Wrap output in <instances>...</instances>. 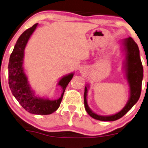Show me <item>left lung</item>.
Returning a JSON list of instances; mask_svg holds the SVG:
<instances>
[{
	"mask_svg": "<svg viewBox=\"0 0 148 148\" xmlns=\"http://www.w3.org/2000/svg\"><path fill=\"white\" fill-rule=\"evenodd\" d=\"M125 52V61L123 69L130 87V97L123 109L114 114L102 116L96 114L90 110L87 103V92L88 86H85L84 99L86 110L91 117L103 121H112L117 120L125 115L132 108L139 99L141 92L142 80L143 77V69L139 55L138 45L131 37L125 38L122 42Z\"/></svg>",
	"mask_w": 148,
	"mask_h": 148,
	"instance_id": "left-lung-1",
	"label": "left lung"
}]
</instances>
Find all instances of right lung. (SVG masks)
I'll return each mask as SVG.
<instances>
[{
	"instance_id": "1",
	"label": "right lung",
	"mask_w": 148,
	"mask_h": 148,
	"mask_svg": "<svg viewBox=\"0 0 148 148\" xmlns=\"http://www.w3.org/2000/svg\"><path fill=\"white\" fill-rule=\"evenodd\" d=\"M38 23L27 29L16 42L9 61V85L13 95L15 97L25 110L34 114H50L58 110L62 99L67 85L73 77V73L62 77L58 86L62 88L61 97L56 100H50L35 95L32 90L23 67L24 51L29 40L36 30Z\"/></svg>"
}]
</instances>
